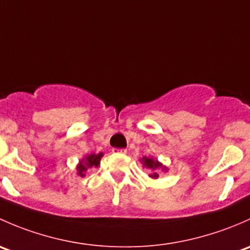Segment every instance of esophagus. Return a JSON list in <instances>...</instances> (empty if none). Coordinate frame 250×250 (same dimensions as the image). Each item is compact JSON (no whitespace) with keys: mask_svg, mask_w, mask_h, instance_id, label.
<instances>
[{"mask_svg":"<svg viewBox=\"0 0 250 250\" xmlns=\"http://www.w3.org/2000/svg\"><path fill=\"white\" fill-rule=\"evenodd\" d=\"M112 151L114 154H125L126 153V149H120V148H113Z\"/></svg>","mask_w":250,"mask_h":250,"instance_id":"obj_1","label":"esophagus"}]
</instances>
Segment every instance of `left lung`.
Here are the masks:
<instances>
[{
    "label": "left lung",
    "instance_id": "8db88e82",
    "mask_svg": "<svg viewBox=\"0 0 250 250\" xmlns=\"http://www.w3.org/2000/svg\"><path fill=\"white\" fill-rule=\"evenodd\" d=\"M141 161L143 163V166L146 167L148 169H150V174H149V177L150 178H159V174H160V169H163V171H167L166 167L164 166L163 164L159 163L158 160H155V159L153 158H146V156H144V158L141 159Z\"/></svg>",
    "mask_w": 250,
    "mask_h": 250
}]
</instances>
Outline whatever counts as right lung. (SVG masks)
Wrapping results in <instances>:
<instances>
[{
  "mask_svg": "<svg viewBox=\"0 0 250 250\" xmlns=\"http://www.w3.org/2000/svg\"><path fill=\"white\" fill-rule=\"evenodd\" d=\"M102 156H104V153H99V154L92 153V154H89V155H85V158L82 159V160L79 161L78 166H77V173H78V176L84 177L85 176V172L87 171V168L99 166Z\"/></svg>",
  "mask_w": 250,
  "mask_h": 250,
  "instance_id": "obj_1",
  "label": "right lung"
}]
</instances>
